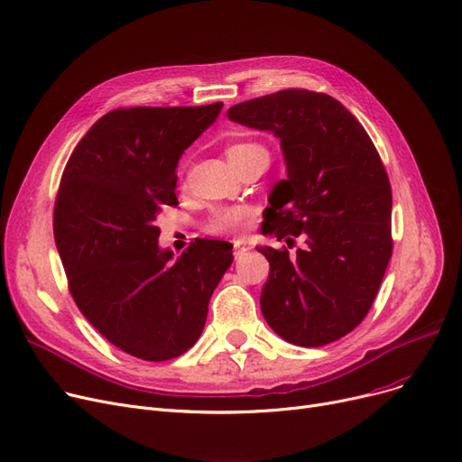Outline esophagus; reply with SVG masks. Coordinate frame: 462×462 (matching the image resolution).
I'll list each match as a JSON object with an SVG mask.
<instances>
[{"label":"esophagus","instance_id":"34e87169","mask_svg":"<svg viewBox=\"0 0 462 462\" xmlns=\"http://www.w3.org/2000/svg\"><path fill=\"white\" fill-rule=\"evenodd\" d=\"M247 251H249V247L245 244H234V258L236 260H239Z\"/></svg>","mask_w":462,"mask_h":462}]
</instances>
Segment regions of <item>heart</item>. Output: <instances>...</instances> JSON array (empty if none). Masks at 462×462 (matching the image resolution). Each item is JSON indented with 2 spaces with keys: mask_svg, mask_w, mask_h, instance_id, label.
<instances>
[{
  "mask_svg": "<svg viewBox=\"0 0 462 462\" xmlns=\"http://www.w3.org/2000/svg\"><path fill=\"white\" fill-rule=\"evenodd\" d=\"M253 152H265L262 145L253 143V142H241V143H232L228 148V159L234 161L237 157H244ZM253 215V209L247 206H221L215 208L206 223V230L209 234L217 236H225V234H237L245 228L249 223V218Z\"/></svg>",
  "mask_w": 462,
  "mask_h": 462,
  "instance_id": "b5f03b06",
  "label": "heart"
}]
</instances>
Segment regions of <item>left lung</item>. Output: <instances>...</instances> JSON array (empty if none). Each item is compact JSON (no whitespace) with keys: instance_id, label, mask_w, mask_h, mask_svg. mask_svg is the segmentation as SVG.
Wrapping results in <instances>:
<instances>
[{"instance_id":"8db88e82","label":"left lung","mask_w":462,"mask_h":462,"mask_svg":"<svg viewBox=\"0 0 462 462\" xmlns=\"http://www.w3.org/2000/svg\"><path fill=\"white\" fill-rule=\"evenodd\" d=\"M228 119L281 140L286 180L263 234L305 247H256L270 262L260 309L284 341L324 346L350 333L376 298L392 258V187L367 131L333 97L282 89L234 105Z\"/></svg>"}]
</instances>
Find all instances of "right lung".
<instances>
[{"instance_id": "add662e5", "label": "right lung", "mask_w": 462, "mask_h": 462, "mask_svg": "<svg viewBox=\"0 0 462 462\" xmlns=\"http://www.w3.org/2000/svg\"><path fill=\"white\" fill-rule=\"evenodd\" d=\"M136 106L103 116L63 170L54 239L72 300L108 343L145 361L187 352L213 290L234 260L228 241L197 239L181 256L159 247L162 206H176V168L221 114Z\"/></svg>"}]
</instances>
